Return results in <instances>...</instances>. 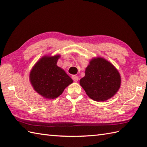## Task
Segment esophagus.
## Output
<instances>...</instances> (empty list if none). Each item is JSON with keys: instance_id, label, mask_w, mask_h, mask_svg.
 Wrapping results in <instances>:
<instances>
[{"instance_id": "esophagus-1", "label": "esophagus", "mask_w": 147, "mask_h": 147, "mask_svg": "<svg viewBox=\"0 0 147 147\" xmlns=\"http://www.w3.org/2000/svg\"><path fill=\"white\" fill-rule=\"evenodd\" d=\"M72 79L73 80L74 82H78V81L79 77L78 76H76V75H73V76H72Z\"/></svg>"}]
</instances>
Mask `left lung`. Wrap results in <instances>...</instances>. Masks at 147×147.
Listing matches in <instances>:
<instances>
[{
	"mask_svg": "<svg viewBox=\"0 0 147 147\" xmlns=\"http://www.w3.org/2000/svg\"><path fill=\"white\" fill-rule=\"evenodd\" d=\"M121 76L110 62L102 57L92 59L85 70L80 85L90 98L105 101L113 96L121 86Z\"/></svg>",
	"mask_w": 147,
	"mask_h": 147,
	"instance_id": "obj_1",
	"label": "left lung"
}]
</instances>
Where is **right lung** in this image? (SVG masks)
<instances>
[{
  "mask_svg": "<svg viewBox=\"0 0 147 147\" xmlns=\"http://www.w3.org/2000/svg\"><path fill=\"white\" fill-rule=\"evenodd\" d=\"M59 57V55L43 56L30 73V80L34 90L45 98L58 97L73 82L65 72L57 66Z\"/></svg>",
  "mask_w": 147,
  "mask_h": 147,
  "instance_id": "add662e5",
  "label": "right lung"
}]
</instances>
